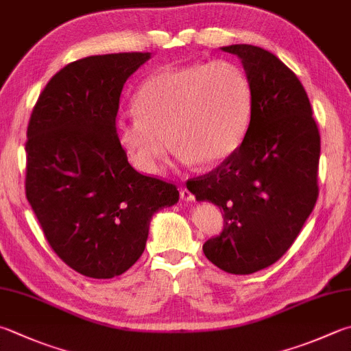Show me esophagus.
<instances>
[{
	"label": "esophagus",
	"mask_w": 351,
	"mask_h": 351,
	"mask_svg": "<svg viewBox=\"0 0 351 351\" xmlns=\"http://www.w3.org/2000/svg\"><path fill=\"white\" fill-rule=\"evenodd\" d=\"M180 198H182V200L183 202H193L194 200V194L193 193H191V191L189 189H186V188H183L182 191H180Z\"/></svg>",
	"instance_id": "34e87169"
}]
</instances>
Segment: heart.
<instances>
[{"mask_svg": "<svg viewBox=\"0 0 351 351\" xmlns=\"http://www.w3.org/2000/svg\"><path fill=\"white\" fill-rule=\"evenodd\" d=\"M134 107L116 119L117 142L141 173L156 176L171 145L186 165L228 160L246 136L252 91L235 62H193L151 75L138 87Z\"/></svg>", "mask_w": 351, "mask_h": 351, "instance_id": "b5f03b06", "label": "heart"}]
</instances>
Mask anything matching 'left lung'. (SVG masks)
<instances>
[{
  "instance_id": "left-lung-1",
  "label": "left lung",
  "mask_w": 351,
  "mask_h": 351,
  "mask_svg": "<svg viewBox=\"0 0 351 351\" xmlns=\"http://www.w3.org/2000/svg\"><path fill=\"white\" fill-rule=\"evenodd\" d=\"M241 61L252 91L250 122L235 153L186 183L198 202L223 209V232L203 244L228 274L269 267L292 246L318 198L321 138L300 79L274 53L221 47Z\"/></svg>"
}]
</instances>
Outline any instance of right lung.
<instances>
[{"label":"right lung","instance_id":"add662e5","mask_svg":"<svg viewBox=\"0 0 351 351\" xmlns=\"http://www.w3.org/2000/svg\"><path fill=\"white\" fill-rule=\"evenodd\" d=\"M149 58L111 53L65 65L29 122L27 200L56 255L88 278L127 272L143 254L153 215L178 202L174 184L131 167L116 137L123 84Z\"/></svg>","mask_w":351,"mask_h":351}]
</instances>
